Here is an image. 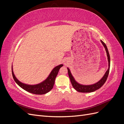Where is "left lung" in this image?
Segmentation results:
<instances>
[{
  "mask_svg": "<svg viewBox=\"0 0 124 124\" xmlns=\"http://www.w3.org/2000/svg\"><path fill=\"white\" fill-rule=\"evenodd\" d=\"M101 42L103 44V46L105 48V50L106 51L107 54V57H108V68L106 72L105 73L103 77L101 78V79L98 82H97L96 83L93 84L92 85H82L80 84L75 80L73 77L72 76V74H71L70 69L67 68L68 69V75L70 78V81L71 82V84L73 86V87L77 91L81 93H91L95 92L96 90L99 89L101 86H102L104 83L106 81H107V79L108 77V73H109V71H110V57L109 53H108V48L106 46V44H105L102 40H100Z\"/></svg>",
  "mask_w": 124,
  "mask_h": 124,
  "instance_id": "left-lung-1",
  "label": "left lung"
}]
</instances>
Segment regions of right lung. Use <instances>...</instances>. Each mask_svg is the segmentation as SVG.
Wrapping results in <instances>:
<instances>
[{
    "mask_svg": "<svg viewBox=\"0 0 124 124\" xmlns=\"http://www.w3.org/2000/svg\"><path fill=\"white\" fill-rule=\"evenodd\" d=\"M63 66L62 64L59 65L55 67V68L52 70L51 72L49 74V76L45 80L41 83L36 84V85H28L22 83L18 81L17 78L15 76L14 74L13 68L12 66V76L16 84L20 86L21 88L25 90L29 93H31L33 94L36 95H43L45 94L48 92H49L53 88V86L55 83V80L56 76H57L58 71Z\"/></svg>",
    "mask_w": 124,
    "mask_h": 124,
    "instance_id": "add662e5",
    "label": "right lung"
}]
</instances>
